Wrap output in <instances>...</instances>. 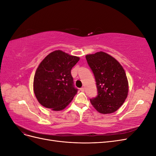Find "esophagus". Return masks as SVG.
<instances>
[{"label":"esophagus","instance_id":"34e87169","mask_svg":"<svg viewBox=\"0 0 156 156\" xmlns=\"http://www.w3.org/2000/svg\"><path fill=\"white\" fill-rule=\"evenodd\" d=\"M84 89H85V88H84V87H82V88H80V90H81V91H82V92L84 91Z\"/></svg>","mask_w":156,"mask_h":156}]
</instances>
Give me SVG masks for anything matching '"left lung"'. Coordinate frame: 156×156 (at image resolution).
<instances>
[{
    "mask_svg": "<svg viewBox=\"0 0 156 156\" xmlns=\"http://www.w3.org/2000/svg\"><path fill=\"white\" fill-rule=\"evenodd\" d=\"M86 59L95 77L98 91V96L90 100L91 104L101 114L116 111L128 94L124 69L119 61L103 51L87 55Z\"/></svg>",
    "mask_w": 156,
    "mask_h": 156,
    "instance_id": "1",
    "label": "left lung"
}]
</instances>
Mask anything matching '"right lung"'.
<instances>
[{"instance_id": "add662e5", "label": "right lung", "mask_w": 156, "mask_h": 156, "mask_svg": "<svg viewBox=\"0 0 156 156\" xmlns=\"http://www.w3.org/2000/svg\"><path fill=\"white\" fill-rule=\"evenodd\" d=\"M79 59V56L56 50L40 62L34 75L33 90L42 106L59 111L72 101L77 89L73 87L71 69Z\"/></svg>"}]
</instances>
